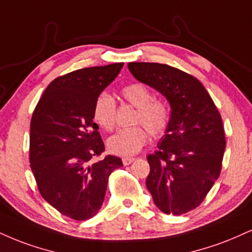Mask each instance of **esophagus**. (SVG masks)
<instances>
[{
  "label": "esophagus",
  "mask_w": 252,
  "mask_h": 252,
  "mask_svg": "<svg viewBox=\"0 0 252 252\" xmlns=\"http://www.w3.org/2000/svg\"><path fill=\"white\" fill-rule=\"evenodd\" d=\"M134 160H135L134 157H123V158H122V162H123L124 165L131 164V163L134 162Z\"/></svg>",
  "instance_id": "34e87169"
}]
</instances>
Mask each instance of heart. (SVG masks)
Here are the masks:
<instances>
[{
  "label": "heart",
  "mask_w": 252,
  "mask_h": 252,
  "mask_svg": "<svg viewBox=\"0 0 252 252\" xmlns=\"http://www.w3.org/2000/svg\"><path fill=\"white\" fill-rule=\"evenodd\" d=\"M122 96L137 108L131 128L120 129L108 139V149L118 156L137 154L149 138V132L155 137L162 136L169 126V110L164 103L154 99L149 88L142 83H130L122 89ZM94 120L104 130H113L116 123V102L107 92L97 96L94 104Z\"/></svg>",
  "instance_id": "obj_1"
}]
</instances>
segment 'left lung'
Listing matches in <instances>:
<instances>
[{"mask_svg": "<svg viewBox=\"0 0 252 252\" xmlns=\"http://www.w3.org/2000/svg\"><path fill=\"white\" fill-rule=\"evenodd\" d=\"M128 68L171 107L158 150L147 156L148 190L162 213H189L204 201L220 174L225 150L222 117L203 84L191 75L160 63L131 62Z\"/></svg>", "mask_w": 252, "mask_h": 252, "instance_id": "8db88e82", "label": "left lung"}]
</instances>
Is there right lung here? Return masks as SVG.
Listing matches in <instances>:
<instances>
[{
	"instance_id": "add662e5",
	"label": "right lung",
	"mask_w": 252,
	"mask_h": 252,
	"mask_svg": "<svg viewBox=\"0 0 252 252\" xmlns=\"http://www.w3.org/2000/svg\"><path fill=\"white\" fill-rule=\"evenodd\" d=\"M124 63L75 70L54 80L36 105L30 122V168L42 197L64 216L86 220L101 209L109 176L123 166L104 151L94 123L97 96L113 82Z\"/></svg>"
}]
</instances>
